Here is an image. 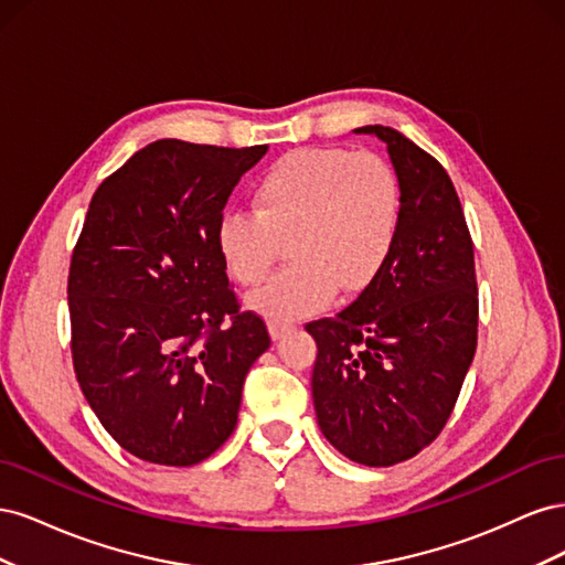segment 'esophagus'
I'll list each match as a JSON object with an SVG mask.
<instances>
[{
  "label": "esophagus",
  "mask_w": 565,
  "mask_h": 565,
  "mask_svg": "<svg viewBox=\"0 0 565 565\" xmlns=\"http://www.w3.org/2000/svg\"><path fill=\"white\" fill-rule=\"evenodd\" d=\"M295 324L292 322H282V320H270L268 322V334L273 341H280L289 330H292Z\"/></svg>",
  "instance_id": "obj_1"
}]
</instances>
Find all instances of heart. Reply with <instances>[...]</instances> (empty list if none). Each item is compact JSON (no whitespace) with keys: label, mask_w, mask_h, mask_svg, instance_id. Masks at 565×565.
<instances>
[{"label":"heart","mask_w":565,"mask_h":565,"mask_svg":"<svg viewBox=\"0 0 565 565\" xmlns=\"http://www.w3.org/2000/svg\"><path fill=\"white\" fill-rule=\"evenodd\" d=\"M254 214L216 226L228 276L259 285L287 243L292 266L247 297L252 311L292 322L330 306L344 287L361 292L380 276L401 226V185L372 152L301 148L273 162L252 191Z\"/></svg>","instance_id":"obj_1"}]
</instances>
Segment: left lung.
Wrapping results in <instances>:
<instances>
[{"mask_svg":"<svg viewBox=\"0 0 565 565\" xmlns=\"http://www.w3.org/2000/svg\"><path fill=\"white\" fill-rule=\"evenodd\" d=\"M386 146L401 226L386 266L337 318L306 324L322 436L351 461L391 467L443 431L476 353L473 243L446 169L405 134L353 129Z\"/></svg>","mask_w":565,"mask_h":565,"instance_id":"obj_1","label":"left lung"}]
</instances>
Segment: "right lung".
<instances>
[{
  "mask_svg": "<svg viewBox=\"0 0 565 565\" xmlns=\"http://www.w3.org/2000/svg\"><path fill=\"white\" fill-rule=\"evenodd\" d=\"M266 150L156 141L98 185L84 218L67 276L75 374L104 429L152 465L193 467L224 446L270 347L216 249L233 188Z\"/></svg>",
  "mask_w": 565,
  "mask_h": 565,
  "instance_id": "right-lung-1",
  "label": "right lung"
}]
</instances>
